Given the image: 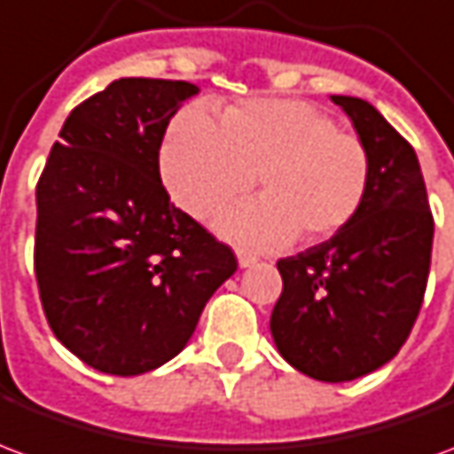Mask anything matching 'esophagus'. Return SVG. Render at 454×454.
I'll use <instances>...</instances> for the list:
<instances>
[{"mask_svg": "<svg viewBox=\"0 0 454 454\" xmlns=\"http://www.w3.org/2000/svg\"><path fill=\"white\" fill-rule=\"evenodd\" d=\"M255 262H257L255 255H250V253H243V250L238 253V265L243 267V270H246V267H253Z\"/></svg>", "mask_w": 454, "mask_h": 454, "instance_id": "esophagus-1", "label": "esophagus"}]
</instances>
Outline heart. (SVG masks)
<instances>
[{
	"instance_id": "heart-1",
	"label": "heart",
	"mask_w": 454,
	"mask_h": 454,
	"mask_svg": "<svg viewBox=\"0 0 454 454\" xmlns=\"http://www.w3.org/2000/svg\"><path fill=\"white\" fill-rule=\"evenodd\" d=\"M169 199L199 221L218 216L247 187L260 199L218 218L216 231L246 247H282L296 236L318 243L360 214L372 179L360 138L304 99H246L216 121L187 106L160 148Z\"/></svg>"
}]
</instances>
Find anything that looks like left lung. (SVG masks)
I'll use <instances>...</instances> for the list:
<instances>
[{
    "label": "left lung",
    "mask_w": 454,
    "mask_h": 454,
    "mask_svg": "<svg viewBox=\"0 0 454 454\" xmlns=\"http://www.w3.org/2000/svg\"><path fill=\"white\" fill-rule=\"evenodd\" d=\"M370 153L360 214L340 233L282 257L270 318L279 355L306 377L352 381L401 350L428 285L433 214L416 150L370 102L331 97Z\"/></svg>",
    "instance_id": "1"
}]
</instances>
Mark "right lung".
Returning <instances> with one entry per match:
<instances>
[{"label":"right lung","mask_w":454,"mask_h":454,"mask_svg":"<svg viewBox=\"0 0 454 454\" xmlns=\"http://www.w3.org/2000/svg\"><path fill=\"white\" fill-rule=\"evenodd\" d=\"M199 87L121 77L74 106L35 187V279L58 340L94 370L133 377L184 350L238 270L160 179L169 119Z\"/></svg>","instance_id":"right-lung-1"}]
</instances>
